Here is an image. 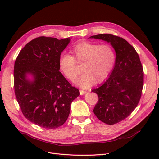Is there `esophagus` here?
I'll use <instances>...</instances> for the list:
<instances>
[{"label":"esophagus","instance_id":"1","mask_svg":"<svg viewBox=\"0 0 159 159\" xmlns=\"http://www.w3.org/2000/svg\"><path fill=\"white\" fill-rule=\"evenodd\" d=\"M86 93H87V91L86 90H83V89H80V95H84V94H85Z\"/></svg>","mask_w":159,"mask_h":159}]
</instances>
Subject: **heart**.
<instances>
[{"mask_svg": "<svg viewBox=\"0 0 159 159\" xmlns=\"http://www.w3.org/2000/svg\"><path fill=\"white\" fill-rule=\"evenodd\" d=\"M71 52L73 57L67 53L61 55L59 60L60 70L65 76L72 80L77 75L76 61L83 63V74L74 80L77 85L88 88L96 81L105 80L112 72L116 62V52L109 44L81 42L74 46Z\"/></svg>", "mask_w": 159, "mask_h": 159, "instance_id": "obj_1", "label": "heart"}]
</instances>
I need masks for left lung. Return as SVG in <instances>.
Here are the masks:
<instances>
[{
    "instance_id": "left-lung-1",
    "label": "left lung",
    "mask_w": 159,
    "mask_h": 159,
    "mask_svg": "<svg viewBox=\"0 0 159 159\" xmlns=\"http://www.w3.org/2000/svg\"><path fill=\"white\" fill-rule=\"evenodd\" d=\"M90 38L110 43L116 51V62L109 78L92 92L98 96L93 109L98 119L109 125L126 119L139 103L143 85V70L139 57L126 40L111 34Z\"/></svg>"
}]
</instances>
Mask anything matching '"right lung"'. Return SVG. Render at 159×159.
Listing matches in <instances>:
<instances>
[{"label":"right lung","instance_id":"right-lung-1","mask_svg":"<svg viewBox=\"0 0 159 159\" xmlns=\"http://www.w3.org/2000/svg\"><path fill=\"white\" fill-rule=\"evenodd\" d=\"M70 42V38L39 37L24 47L16 59L17 101L26 119L42 128L62 126L72 101L80 95L59 72V57Z\"/></svg>","mask_w":159,"mask_h":159}]
</instances>
